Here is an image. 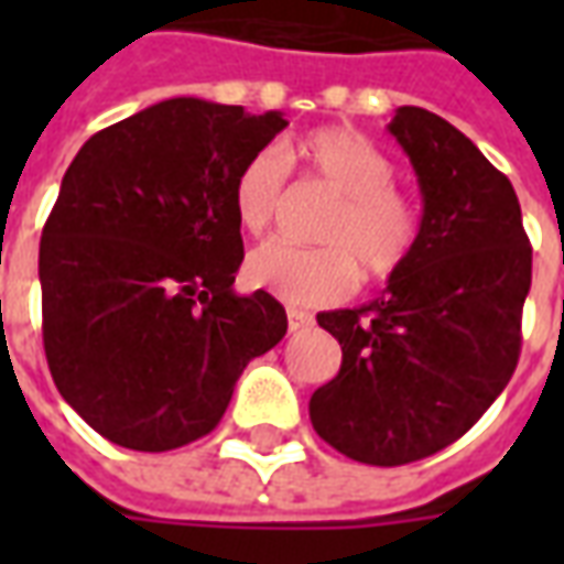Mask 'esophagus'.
Masks as SVG:
<instances>
[{
  "mask_svg": "<svg viewBox=\"0 0 564 564\" xmlns=\"http://www.w3.org/2000/svg\"><path fill=\"white\" fill-rule=\"evenodd\" d=\"M286 319H290V332H305L314 326V314H307L302 307H286Z\"/></svg>",
  "mask_w": 564,
  "mask_h": 564,
  "instance_id": "esophagus-1",
  "label": "esophagus"
}]
</instances>
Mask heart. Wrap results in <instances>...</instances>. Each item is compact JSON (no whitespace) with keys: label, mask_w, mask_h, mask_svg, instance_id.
Here are the masks:
<instances>
[{"label":"heart","mask_w":564,"mask_h":564,"mask_svg":"<svg viewBox=\"0 0 564 564\" xmlns=\"http://www.w3.org/2000/svg\"><path fill=\"white\" fill-rule=\"evenodd\" d=\"M314 181L338 196L319 229L326 247L259 245L247 257V278L293 305H329L350 295L359 281H387L414 257L423 235V210L395 186V162L350 127H323L286 148ZM286 162L274 148L257 150L235 174V220L262 235L281 217Z\"/></svg>","instance_id":"1"}]
</instances>
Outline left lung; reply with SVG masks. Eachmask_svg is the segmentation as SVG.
<instances>
[{
    "label": "left lung",
    "instance_id": "1",
    "mask_svg": "<svg viewBox=\"0 0 564 564\" xmlns=\"http://www.w3.org/2000/svg\"><path fill=\"white\" fill-rule=\"evenodd\" d=\"M390 132L423 193L414 257L362 307L317 314L341 371L311 395L317 435L366 465H408L471 429L520 362L532 245L505 174L444 117L404 105Z\"/></svg>",
    "mask_w": 564,
    "mask_h": 564
}]
</instances>
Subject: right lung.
<instances>
[{
    "label": "right lung",
    "mask_w": 564,
    "mask_h": 564,
    "mask_svg": "<svg viewBox=\"0 0 564 564\" xmlns=\"http://www.w3.org/2000/svg\"><path fill=\"white\" fill-rule=\"evenodd\" d=\"M278 111L165 99L96 132L42 229V335L56 390L108 441L165 453L208 435L253 356L286 335L245 259L232 186Z\"/></svg>",
    "instance_id": "1"
}]
</instances>
